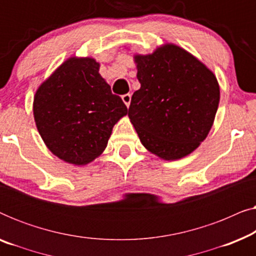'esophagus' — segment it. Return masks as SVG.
Returning <instances> with one entry per match:
<instances>
[{
	"label": "esophagus",
	"mask_w": 256,
	"mask_h": 256,
	"mask_svg": "<svg viewBox=\"0 0 256 256\" xmlns=\"http://www.w3.org/2000/svg\"><path fill=\"white\" fill-rule=\"evenodd\" d=\"M122 101L126 104V106L129 107V104H130V101H132L130 94H124V96H122Z\"/></svg>",
	"instance_id": "esophagus-1"
}]
</instances>
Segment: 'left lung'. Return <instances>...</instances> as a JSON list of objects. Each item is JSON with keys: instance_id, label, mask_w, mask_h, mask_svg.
<instances>
[{"instance_id": "obj_1", "label": "left lung", "mask_w": 256, "mask_h": 256, "mask_svg": "<svg viewBox=\"0 0 256 256\" xmlns=\"http://www.w3.org/2000/svg\"><path fill=\"white\" fill-rule=\"evenodd\" d=\"M134 60L141 88L132 94L128 116L140 141L166 160L190 155L214 121L220 100L216 76L174 44L135 54Z\"/></svg>"}]
</instances>
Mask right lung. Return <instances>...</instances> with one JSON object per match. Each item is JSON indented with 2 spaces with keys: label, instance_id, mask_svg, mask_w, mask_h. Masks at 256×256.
Listing matches in <instances>:
<instances>
[{
  "label": "right lung",
  "instance_id": "add662e5",
  "mask_svg": "<svg viewBox=\"0 0 256 256\" xmlns=\"http://www.w3.org/2000/svg\"><path fill=\"white\" fill-rule=\"evenodd\" d=\"M99 68L94 58H68L34 98V122L45 146L74 166H85L101 155L114 124L128 113Z\"/></svg>",
  "mask_w": 256,
  "mask_h": 256
}]
</instances>
